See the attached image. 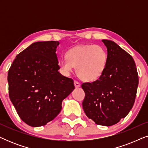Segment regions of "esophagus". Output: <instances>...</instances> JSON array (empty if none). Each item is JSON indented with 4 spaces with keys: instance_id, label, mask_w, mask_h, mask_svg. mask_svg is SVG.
Returning <instances> with one entry per match:
<instances>
[{
    "instance_id": "esophagus-1",
    "label": "esophagus",
    "mask_w": 148,
    "mask_h": 148,
    "mask_svg": "<svg viewBox=\"0 0 148 148\" xmlns=\"http://www.w3.org/2000/svg\"><path fill=\"white\" fill-rule=\"evenodd\" d=\"M74 85H75V88H79V87L81 86V84L78 82H77V81H75L74 82Z\"/></svg>"
}]
</instances>
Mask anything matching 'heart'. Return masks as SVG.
<instances>
[{"instance_id": "heart-1", "label": "heart", "mask_w": 148, "mask_h": 148, "mask_svg": "<svg viewBox=\"0 0 148 148\" xmlns=\"http://www.w3.org/2000/svg\"><path fill=\"white\" fill-rule=\"evenodd\" d=\"M107 54L102 46L86 44L75 47L66 52L58 65L64 75H69L76 67L77 76L84 82H92L102 75L106 67Z\"/></svg>"}]
</instances>
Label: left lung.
<instances>
[{
    "instance_id": "left-lung-1",
    "label": "left lung",
    "mask_w": 148,
    "mask_h": 148,
    "mask_svg": "<svg viewBox=\"0 0 148 148\" xmlns=\"http://www.w3.org/2000/svg\"><path fill=\"white\" fill-rule=\"evenodd\" d=\"M107 48V61L102 75L82 88L87 116L97 125L111 126L125 118L134 104L139 78L132 56L118 44L102 40Z\"/></svg>"
}]
</instances>
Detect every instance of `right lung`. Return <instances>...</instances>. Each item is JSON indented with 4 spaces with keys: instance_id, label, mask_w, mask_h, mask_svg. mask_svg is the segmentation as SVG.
Listing matches in <instances>:
<instances>
[{
    "instance_id": "add662e5",
    "label": "right lung",
    "mask_w": 148,
    "mask_h": 148,
    "mask_svg": "<svg viewBox=\"0 0 148 148\" xmlns=\"http://www.w3.org/2000/svg\"><path fill=\"white\" fill-rule=\"evenodd\" d=\"M58 41L34 42L17 54L8 72L10 100L29 126L53 120L75 89L73 80L58 72Z\"/></svg>"
}]
</instances>
